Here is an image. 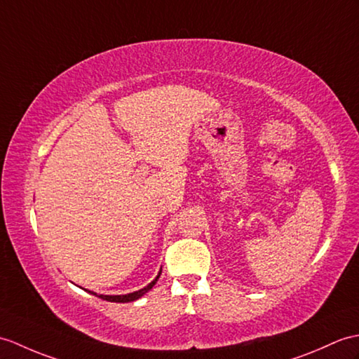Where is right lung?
<instances>
[{"label":"right lung","mask_w":359,"mask_h":359,"mask_svg":"<svg viewBox=\"0 0 359 359\" xmlns=\"http://www.w3.org/2000/svg\"><path fill=\"white\" fill-rule=\"evenodd\" d=\"M161 273H162V269L159 271V273H157V277L149 283V285L147 286V287H144V289H140V290H136V292H131V294H127V295H96L95 292H91V290H88V294H91V295H96V297H101L102 299H107V302H111V303H130V302H135V299H137V298H140L142 295H145L149 289H151L156 283H157V280H159V277H161Z\"/></svg>","instance_id":"right-lung-1"}]
</instances>
